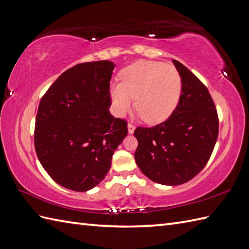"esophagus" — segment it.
<instances>
[{
  "label": "esophagus",
  "mask_w": 249,
  "mask_h": 249,
  "mask_svg": "<svg viewBox=\"0 0 249 249\" xmlns=\"http://www.w3.org/2000/svg\"><path fill=\"white\" fill-rule=\"evenodd\" d=\"M127 127H128V133L129 134H133L134 131H135V124L133 123V122H129L128 123V125H127Z\"/></svg>",
  "instance_id": "1"
}]
</instances>
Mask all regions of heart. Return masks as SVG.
I'll return each mask as SVG.
<instances>
[{"mask_svg": "<svg viewBox=\"0 0 249 249\" xmlns=\"http://www.w3.org/2000/svg\"><path fill=\"white\" fill-rule=\"evenodd\" d=\"M122 83L111 87L115 113L123 116L134 106L147 123L166 120L177 108L182 78L176 67L163 63L139 61L122 71Z\"/></svg>", "mask_w": 249, "mask_h": 249, "instance_id": "obj_1", "label": "heart"}]
</instances>
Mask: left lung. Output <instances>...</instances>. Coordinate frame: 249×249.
Instances as JSON below:
<instances>
[{"label": "left lung", "mask_w": 249, "mask_h": 249, "mask_svg": "<svg viewBox=\"0 0 249 249\" xmlns=\"http://www.w3.org/2000/svg\"><path fill=\"white\" fill-rule=\"evenodd\" d=\"M182 78V93L172 114L153 127L135 130V160L152 181L181 185L205 167L218 137V115L204 84L186 66L172 60Z\"/></svg>", "instance_id": "obj_1"}]
</instances>
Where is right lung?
I'll use <instances>...</instances> for the list:
<instances>
[{"label": "right lung", "mask_w": 249, "mask_h": 249, "mask_svg": "<svg viewBox=\"0 0 249 249\" xmlns=\"http://www.w3.org/2000/svg\"><path fill=\"white\" fill-rule=\"evenodd\" d=\"M114 66L107 60L77 64L40 99L36 154L50 178L67 189L87 192L102 182L128 133L127 122L109 112Z\"/></svg>", "instance_id": "right-lung-1"}]
</instances>
